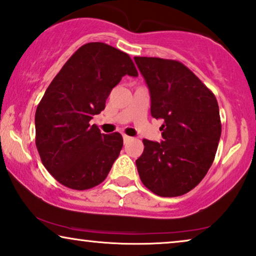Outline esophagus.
Wrapping results in <instances>:
<instances>
[{
    "label": "esophagus",
    "mask_w": 256,
    "mask_h": 256,
    "mask_svg": "<svg viewBox=\"0 0 256 256\" xmlns=\"http://www.w3.org/2000/svg\"><path fill=\"white\" fill-rule=\"evenodd\" d=\"M130 136H128V135H126V134H124V142H127V141H129L130 140Z\"/></svg>",
    "instance_id": "esophagus-1"
}]
</instances>
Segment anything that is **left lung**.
Returning <instances> with one entry per match:
<instances>
[{"mask_svg":"<svg viewBox=\"0 0 256 256\" xmlns=\"http://www.w3.org/2000/svg\"><path fill=\"white\" fill-rule=\"evenodd\" d=\"M150 92V112L164 120L161 144L144 138L136 160L146 187L158 196H181L194 189L213 164L221 136L213 92L176 60L134 58Z\"/></svg>","mask_w":256,"mask_h":256,"instance_id":"obj_1","label":"left lung"}]
</instances>
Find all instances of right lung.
I'll list each match as a JSON object with an SVG mask.
<instances>
[{
    "label": "right lung",
    "instance_id": "right-lung-1",
    "mask_svg": "<svg viewBox=\"0 0 256 256\" xmlns=\"http://www.w3.org/2000/svg\"><path fill=\"white\" fill-rule=\"evenodd\" d=\"M138 76L127 52L102 42L80 47L50 82L36 108L35 144L60 184L86 190L104 182L124 146L120 132L90 126L122 76Z\"/></svg>",
    "mask_w": 256,
    "mask_h": 256
}]
</instances>
